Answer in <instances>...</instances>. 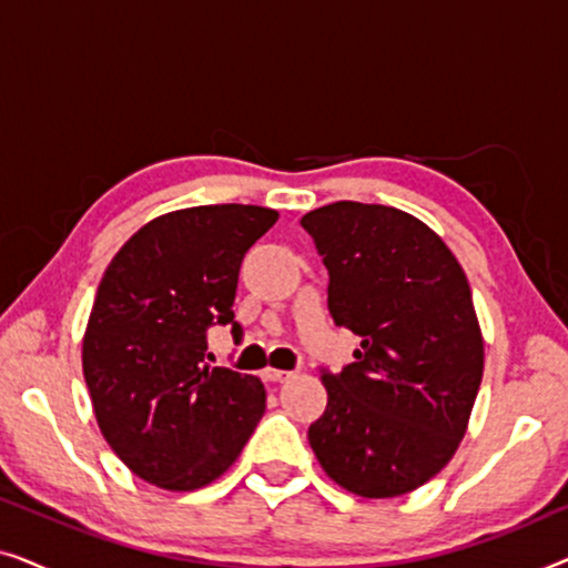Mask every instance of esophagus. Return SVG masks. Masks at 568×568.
Returning <instances> with one entry per match:
<instances>
[{"mask_svg":"<svg viewBox=\"0 0 568 568\" xmlns=\"http://www.w3.org/2000/svg\"><path fill=\"white\" fill-rule=\"evenodd\" d=\"M261 377L266 379V383H284V379L294 377V372H284V369H274V367H266L261 372Z\"/></svg>","mask_w":568,"mask_h":568,"instance_id":"34e87169","label":"esophagus"}]
</instances>
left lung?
Here are the masks:
<instances>
[{"instance_id": "8db88e82", "label": "left lung", "mask_w": 568, "mask_h": 568, "mask_svg": "<svg viewBox=\"0 0 568 568\" xmlns=\"http://www.w3.org/2000/svg\"><path fill=\"white\" fill-rule=\"evenodd\" d=\"M328 268V310L362 338L323 369L310 447L341 488L393 499L453 460L484 377L470 284L437 232L400 209L336 201L302 216Z\"/></svg>"}]
</instances>
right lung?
Wrapping results in <instances>:
<instances>
[{
	"mask_svg": "<svg viewBox=\"0 0 568 568\" xmlns=\"http://www.w3.org/2000/svg\"><path fill=\"white\" fill-rule=\"evenodd\" d=\"M278 212L214 204L134 232L100 278L82 338L98 426L123 465L165 491H196L237 460L266 410L253 375L209 369L206 331L232 325L240 263Z\"/></svg>",
	"mask_w": 568,
	"mask_h": 568,
	"instance_id": "1",
	"label": "right lung"
}]
</instances>
